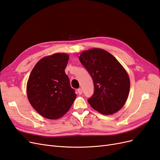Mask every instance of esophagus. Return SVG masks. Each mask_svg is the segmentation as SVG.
<instances>
[{
    "label": "esophagus",
    "mask_w": 160,
    "mask_h": 160,
    "mask_svg": "<svg viewBox=\"0 0 160 160\" xmlns=\"http://www.w3.org/2000/svg\"><path fill=\"white\" fill-rule=\"evenodd\" d=\"M77 93H78L79 95H81L82 93H83V91H82V89L81 88L78 89H77Z\"/></svg>",
    "instance_id": "1"
}]
</instances>
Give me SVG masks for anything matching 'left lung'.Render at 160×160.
I'll use <instances>...</instances> for the list:
<instances>
[{
  "instance_id": "8db88e82",
  "label": "left lung",
  "mask_w": 160,
  "mask_h": 160,
  "mask_svg": "<svg viewBox=\"0 0 160 160\" xmlns=\"http://www.w3.org/2000/svg\"><path fill=\"white\" fill-rule=\"evenodd\" d=\"M79 59L93 81L95 91L88 99L90 105L103 115L118 112L129 93L130 80L126 70L111 53L99 48L81 52Z\"/></svg>"
}]
</instances>
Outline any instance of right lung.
<instances>
[{"mask_svg": "<svg viewBox=\"0 0 160 160\" xmlns=\"http://www.w3.org/2000/svg\"><path fill=\"white\" fill-rule=\"evenodd\" d=\"M69 56L54 53L42 57L33 67L27 83L28 101L37 113L57 119L69 110L76 98L65 72Z\"/></svg>", "mask_w": 160, "mask_h": 160, "instance_id": "obj_1", "label": "right lung"}]
</instances>
